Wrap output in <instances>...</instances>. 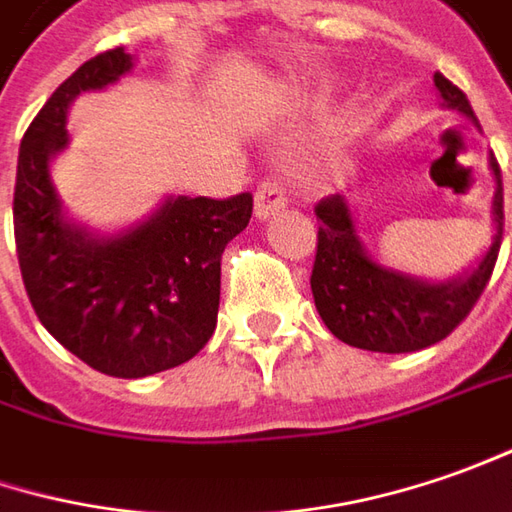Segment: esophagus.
<instances>
[{
    "label": "esophagus",
    "instance_id": "1",
    "mask_svg": "<svg viewBox=\"0 0 512 512\" xmlns=\"http://www.w3.org/2000/svg\"><path fill=\"white\" fill-rule=\"evenodd\" d=\"M286 203H289V195H286V186L280 184V181L266 178L263 184L257 186L255 215L260 218V221H269L272 215L283 212V209H286Z\"/></svg>",
    "mask_w": 512,
    "mask_h": 512
}]
</instances>
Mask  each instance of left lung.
<instances>
[{
    "label": "left lung",
    "mask_w": 512,
    "mask_h": 512,
    "mask_svg": "<svg viewBox=\"0 0 512 512\" xmlns=\"http://www.w3.org/2000/svg\"><path fill=\"white\" fill-rule=\"evenodd\" d=\"M433 84L445 107L476 121L470 101L453 81L436 73ZM490 167L496 175V238L473 272L450 283L433 286L405 274L388 272L374 263L365 255L354 232V221L343 195H328L314 206L320 229L311 269V294L323 323L337 340L379 354H408L445 340L465 320L482 297L502 246L504 192L496 155H490Z\"/></svg>",
    "instance_id": "8db88e82"
}]
</instances>
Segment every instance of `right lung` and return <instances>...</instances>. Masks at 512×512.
<instances>
[{
  "instance_id": "obj_1",
  "label": "right lung",
  "mask_w": 512,
  "mask_h": 512,
  "mask_svg": "<svg viewBox=\"0 0 512 512\" xmlns=\"http://www.w3.org/2000/svg\"><path fill=\"white\" fill-rule=\"evenodd\" d=\"M133 67L124 47L98 53L56 87L27 127L13 189V235L42 326L101 374L138 379L192 360L221 303V255L252 218V195L175 198L118 238H90L62 218L47 164L67 147L70 101Z\"/></svg>"
}]
</instances>
